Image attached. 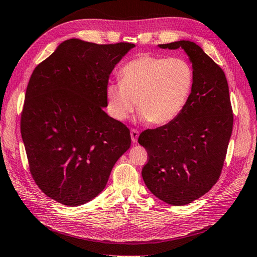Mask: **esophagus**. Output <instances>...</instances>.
Returning <instances> with one entry per match:
<instances>
[{"label": "esophagus", "instance_id": "1", "mask_svg": "<svg viewBox=\"0 0 257 257\" xmlns=\"http://www.w3.org/2000/svg\"><path fill=\"white\" fill-rule=\"evenodd\" d=\"M138 136H140V132H138V131L135 130V128H132V130H131V138H132V142L136 143Z\"/></svg>", "mask_w": 257, "mask_h": 257}]
</instances>
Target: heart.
Listing matches in <instances>:
<instances>
[{
	"label": "heart",
	"instance_id": "obj_1",
	"mask_svg": "<svg viewBox=\"0 0 257 257\" xmlns=\"http://www.w3.org/2000/svg\"><path fill=\"white\" fill-rule=\"evenodd\" d=\"M120 83L106 88L108 112L123 121L137 109L144 119L156 125L170 123L182 113L188 102L195 70L182 57H165L143 54L124 65Z\"/></svg>",
	"mask_w": 257,
	"mask_h": 257
}]
</instances>
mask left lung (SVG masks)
Here are the masks:
<instances>
[{
    "label": "left lung",
    "mask_w": 257,
    "mask_h": 257,
    "mask_svg": "<svg viewBox=\"0 0 257 257\" xmlns=\"http://www.w3.org/2000/svg\"><path fill=\"white\" fill-rule=\"evenodd\" d=\"M159 46L184 48L195 70V84L176 119L138 137L148 154L142 176L157 198L186 205L211 190L223 170L233 125L229 87L223 69L196 43Z\"/></svg>",
    "instance_id": "1"
}]
</instances>
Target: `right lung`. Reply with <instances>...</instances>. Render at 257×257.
Returning <instances> with one entry per match:
<instances>
[{
    "label": "right lung",
    "mask_w": 257,
    "mask_h": 257,
    "mask_svg": "<svg viewBox=\"0 0 257 257\" xmlns=\"http://www.w3.org/2000/svg\"><path fill=\"white\" fill-rule=\"evenodd\" d=\"M134 46L70 39L31 74L20 132L34 183L61 204L94 199L130 148V130L102 107L110 73Z\"/></svg>",
    "instance_id": "add662e5"
}]
</instances>
